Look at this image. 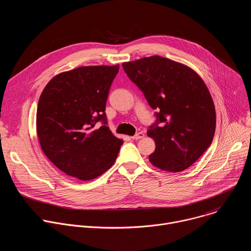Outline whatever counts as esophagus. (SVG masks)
<instances>
[{"label": "esophagus", "mask_w": 251, "mask_h": 251, "mask_svg": "<svg viewBox=\"0 0 251 251\" xmlns=\"http://www.w3.org/2000/svg\"><path fill=\"white\" fill-rule=\"evenodd\" d=\"M144 133H142V132H139V133H137L135 136H133L132 137V139L133 140H140V139H142V138H144Z\"/></svg>", "instance_id": "1"}]
</instances>
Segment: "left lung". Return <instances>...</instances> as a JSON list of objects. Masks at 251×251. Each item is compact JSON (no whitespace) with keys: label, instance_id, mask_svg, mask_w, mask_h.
<instances>
[{"label":"left lung","instance_id":"8db88e82","mask_svg":"<svg viewBox=\"0 0 251 251\" xmlns=\"http://www.w3.org/2000/svg\"><path fill=\"white\" fill-rule=\"evenodd\" d=\"M122 67L156 110V121L147 132L155 142L150 161L166 172L186 170L210 147L215 135V105L205 82L189 67L160 56L126 62Z\"/></svg>","mask_w":251,"mask_h":251}]
</instances>
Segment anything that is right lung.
Wrapping results in <instances>:
<instances>
[{
	"mask_svg": "<svg viewBox=\"0 0 251 251\" xmlns=\"http://www.w3.org/2000/svg\"><path fill=\"white\" fill-rule=\"evenodd\" d=\"M115 66H89L55 75L44 88L36 111L41 149L69 176L91 180L110 169L121 139L106 126L105 105ZM103 126L98 128L96 123Z\"/></svg>",
	"mask_w": 251,
	"mask_h": 251,
	"instance_id": "1",
	"label": "right lung"
}]
</instances>
